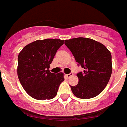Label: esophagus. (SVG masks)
Masks as SVG:
<instances>
[{
    "label": "esophagus",
    "mask_w": 127,
    "mask_h": 127,
    "mask_svg": "<svg viewBox=\"0 0 127 127\" xmlns=\"http://www.w3.org/2000/svg\"><path fill=\"white\" fill-rule=\"evenodd\" d=\"M72 75H73V73H72V72L70 74H65V76H66L67 78H70V77L72 76Z\"/></svg>",
    "instance_id": "esophagus-1"
}]
</instances>
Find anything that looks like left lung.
I'll use <instances>...</instances> for the list:
<instances>
[{
	"label": "left lung",
	"instance_id": "8db88e82",
	"mask_svg": "<svg viewBox=\"0 0 127 127\" xmlns=\"http://www.w3.org/2000/svg\"><path fill=\"white\" fill-rule=\"evenodd\" d=\"M79 65L84 68L77 74L79 83L70 86L79 98H92L102 92L112 72L111 55L105 46L94 39L77 37L65 40Z\"/></svg>",
	"mask_w": 127,
	"mask_h": 127
}]
</instances>
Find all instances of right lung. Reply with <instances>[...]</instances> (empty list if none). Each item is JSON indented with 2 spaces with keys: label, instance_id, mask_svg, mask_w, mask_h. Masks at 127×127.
Masks as SVG:
<instances>
[{
  "label": "right lung",
  "instance_id": "right-lung-1",
  "mask_svg": "<svg viewBox=\"0 0 127 127\" xmlns=\"http://www.w3.org/2000/svg\"><path fill=\"white\" fill-rule=\"evenodd\" d=\"M59 39H38L22 48L18 57L17 73L21 85L30 96L37 100L55 97L64 73H51L48 68L57 51L64 44Z\"/></svg>",
  "mask_w": 127,
  "mask_h": 127
}]
</instances>
